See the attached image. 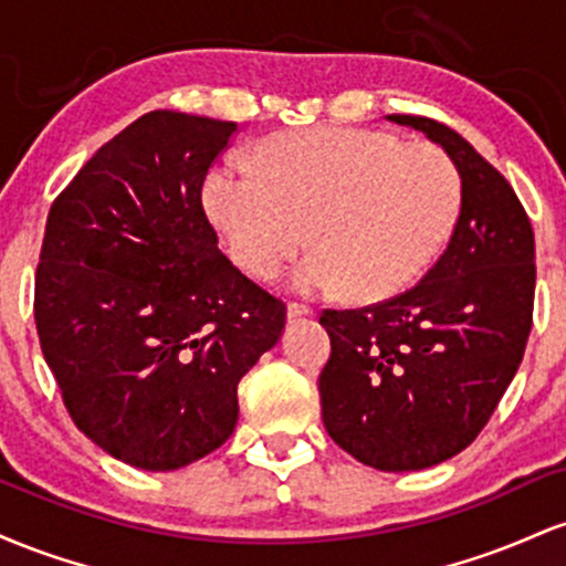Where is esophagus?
<instances>
[{"instance_id": "34e87169", "label": "esophagus", "mask_w": 566, "mask_h": 566, "mask_svg": "<svg viewBox=\"0 0 566 566\" xmlns=\"http://www.w3.org/2000/svg\"><path fill=\"white\" fill-rule=\"evenodd\" d=\"M311 314H314V308H311V305L297 303V301L287 303V319H303V316H311Z\"/></svg>"}]
</instances>
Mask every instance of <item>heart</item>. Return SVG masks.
I'll return each instance as SVG.
<instances>
[{"label": "heart", "mask_w": 566, "mask_h": 566, "mask_svg": "<svg viewBox=\"0 0 566 566\" xmlns=\"http://www.w3.org/2000/svg\"><path fill=\"white\" fill-rule=\"evenodd\" d=\"M258 170L212 167L205 205L233 263L271 279L314 239L303 292L386 301L418 282L454 229L458 167L431 143L361 127H305L265 138ZM312 231H307V226Z\"/></svg>", "instance_id": "1"}]
</instances>
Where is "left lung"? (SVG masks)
<instances>
[{"label": "left lung", "mask_w": 566, "mask_h": 566, "mask_svg": "<svg viewBox=\"0 0 566 566\" xmlns=\"http://www.w3.org/2000/svg\"><path fill=\"white\" fill-rule=\"evenodd\" d=\"M458 167L450 244L415 287L365 308L322 311L333 354L319 375L337 447L378 471H420L482 433L522 365L535 305V233L509 180L428 116L391 114Z\"/></svg>", "instance_id": "obj_1"}]
</instances>
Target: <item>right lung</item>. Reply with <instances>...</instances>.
<instances>
[{"label":"right lung","mask_w":566,"mask_h":566,"mask_svg":"<svg viewBox=\"0 0 566 566\" xmlns=\"http://www.w3.org/2000/svg\"><path fill=\"white\" fill-rule=\"evenodd\" d=\"M237 122L148 112L103 143L50 207L34 319L71 420L103 452L175 471L218 450L239 380L287 305L218 250L201 207Z\"/></svg>","instance_id":"obj_1"}]
</instances>
